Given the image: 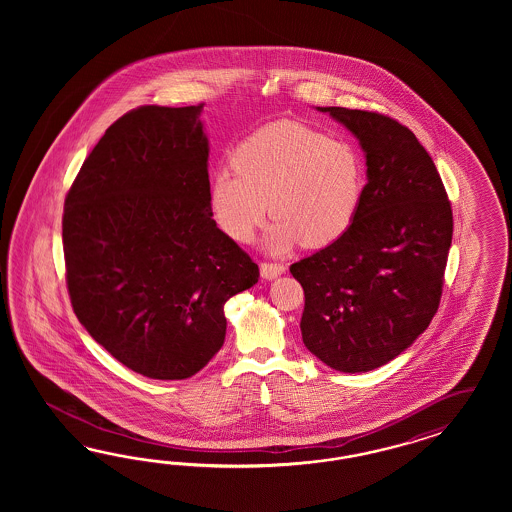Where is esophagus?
<instances>
[{
    "instance_id": "esophagus-1",
    "label": "esophagus",
    "mask_w": 512,
    "mask_h": 512,
    "mask_svg": "<svg viewBox=\"0 0 512 512\" xmlns=\"http://www.w3.org/2000/svg\"><path fill=\"white\" fill-rule=\"evenodd\" d=\"M285 266L283 264L278 263H261V276L264 279H276L281 276V274H285Z\"/></svg>"
}]
</instances>
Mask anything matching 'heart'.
<instances>
[{
    "instance_id": "1",
    "label": "heart",
    "mask_w": 512,
    "mask_h": 512,
    "mask_svg": "<svg viewBox=\"0 0 512 512\" xmlns=\"http://www.w3.org/2000/svg\"><path fill=\"white\" fill-rule=\"evenodd\" d=\"M233 163L236 171L212 172L208 204L217 225L234 240H251L272 210L276 219L263 236L266 251L285 253L300 240L321 248L347 233L360 212L366 161L349 140L330 139L298 122H278L240 142Z\"/></svg>"
}]
</instances>
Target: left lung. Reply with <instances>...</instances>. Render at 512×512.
<instances>
[{
	"label": "left lung",
	"instance_id": "left-lung-1",
	"mask_svg": "<svg viewBox=\"0 0 512 512\" xmlns=\"http://www.w3.org/2000/svg\"><path fill=\"white\" fill-rule=\"evenodd\" d=\"M353 133L366 191L351 229L291 266L306 306L304 345L332 370L362 373L402 355L439 308L452 210L413 131L366 110L317 107Z\"/></svg>",
	"mask_w": 512,
	"mask_h": 512
}]
</instances>
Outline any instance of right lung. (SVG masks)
Instances as JSON below:
<instances>
[{"mask_svg": "<svg viewBox=\"0 0 512 512\" xmlns=\"http://www.w3.org/2000/svg\"><path fill=\"white\" fill-rule=\"evenodd\" d=\"M197 107H140L105 131L67 193L63 253L80 325L150 379H187L227 332L259 266L217 229Z\"/></svg>", "mask_w": 512, "mask_h": 512, "instance_id": "add662e5", "label": "right lung"}]
</instances>
